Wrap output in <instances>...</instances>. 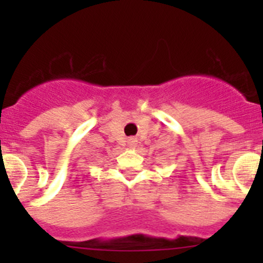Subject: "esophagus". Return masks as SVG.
<instances>
[{"label":"esophagus","mask_w":263,"mask_h":263,"mask_svg":"<svg viewBox=\"0 0 263 263\" xmlns=\"http://www.w3.org/2000/svg\"><path fill=\"white\" fill-rule=\"evenodd\" d=\"M135 145H136V139H134V137H131V139H128V146L134 147Z\"/></svg>","instance_id":"obj_1"}]
</instances>
